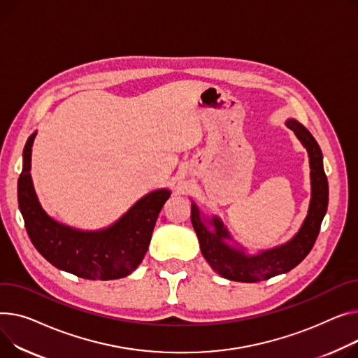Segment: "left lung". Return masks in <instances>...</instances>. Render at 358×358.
<instances>
[{
	"label": "left lung",
	"mask_w": 358,
	"mask_h": 358,
	"mask_svg": "<svg viewBox=\"0 0 358 358\" xmlns=\"http://www.w3.org/2000/svg\"><path fill=\"white\" fill-rule=\"evenodd\" d=\"M292 129L296 138L308 151L309 166H311V201L306 217L299 231L285 245L273 249L262 250L257 255H248L243 248H234L227 241L231 236L223 222L214 216L207 227L206 220L200 217L199 207L192 203V223L197 233L201 253L211 269L220 276L236 282H259L272 276L287 273L311 252L328 207V180L324 171L322 152L315 138L302 124L295 119L285 122Z\"/></svg>",
	"instance_id": "8db88e82"
}]
</instances>
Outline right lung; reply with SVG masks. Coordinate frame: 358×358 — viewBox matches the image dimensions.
<instances>
[{
    "instance_id": "add662e5",
    "label": "right lung",
    "mask_w": 358,
    "mask_h": 358,
    "mask_svg": "<svg viewBox=\"0 0 358 358\" xmlns=\"http://www.w3.org/2000/svg\"><path fill=\"white\" fill-rule=\"evenodd\" d=\"M31 134L22 152L18 178V207L29 237L38 253L60 271L83 279L110 280L128 276L144 259L154 226L171 192L155 189L138 200L106 229L83 231L64 226L47 214L37 199L31 181Z\"/></svg>"
}]
</instances>
